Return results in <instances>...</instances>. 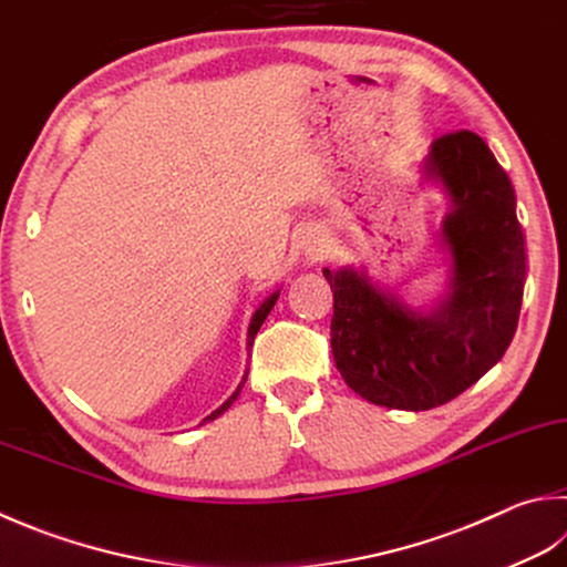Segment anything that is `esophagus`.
<instances>
[{
  "label": "esophagus",
  "instance_id": "obj_1",
  "mask_svg": "<svg viewBox=\"0 0 567 567\" xmlns=\"http://www.w3.org/2000/svg\"><path fill=\"white\" fill-rule=\"evenodd\" d=\"M301 249L308 256V259H313L320 251H323V239L318 237V234H306L303 241H301Z\"/></svg>",
  "mask_w": 567,
  "mask_h": 567
}]
</instances>
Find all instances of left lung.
I'll return each mask as SVG.
<instances>
[{
    "label": "left lung",
    "mask_w": 567,
    "mask_h": 567,
    "mask_svg": "<svg viewBox=\"0 0 567 567\" xmlns=\"http://www.w3.org/2000/svg\"><path fill=\"white\" fill-rule=\"evenodd\" d=\"M426 175L452 199L442 227L452 293L436 311L412 313L362 271L323 269L336 368L362 400L390 410L440 408L494 368L514 340L526 284L516 192L482 137H436Z\"/></svg>",
    "instance_id": "1"
}]
</instances>
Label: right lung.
<instances>
[{
  "instance_id": "right-lung-1",
  "label": "right lung",
  "mask_w": 567,
  "mask_h": 567,
  "mask_svg": "<svg viewBox=\"0 0 567 567\" xmlns=\"http://www.w3.org/2000/svg\"><path fill=\"white\" fill-rule=\"evenodd\" d=\"M276 298H279V293H274V296H269V298H266V301L261 303V308H259V311H256V313H254V318H251V326H249V338H247V348H251V346H254V338H256V333H259V328H261V323H264V320H266V316H269V313H271V308H274V303H276ZM244 380H247V378H244ZM241 388H244V382L239 384V388H237V392H234V394H231V398H229L227 402H224V404H221V408H219V410H215V412H212V414L207 416V420H217V416H219V414H221L224 410H229V408H231V402L239 398V392H241ZM207 420H205V422H207Z\"/></svg>"
}]
</instances>
